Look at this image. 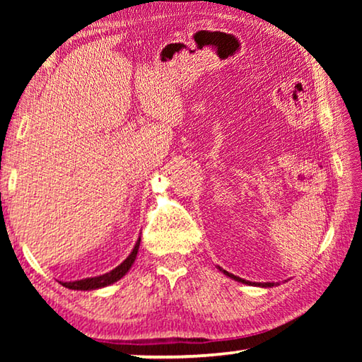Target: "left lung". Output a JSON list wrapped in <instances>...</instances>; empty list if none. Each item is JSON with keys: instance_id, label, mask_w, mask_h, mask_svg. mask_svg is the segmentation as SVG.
Instances as JSON below:
<instances>
[{"instance_id": "left-lung-1", "label": "left lung", "mask_w": 362, "mask_h": 362, "mask_svg": "<svg viewBox=\"0 0 362 362\" xmlns=\"http://www.w3.org/2000/svg\"><path fill=\"white\" fill-rule=\"evenodd\" d=\"M222 272L226 274V276H230V278H233L235 281H240V283H243V284H250V286H262V287H272V286H274V283H263V284H257V283H249V281H246V279H241V278H238V276H235V274H230L228 272H225V269H222Z\"/></svg>"}]
</instances>
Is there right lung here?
<instances>
[{
  "instance_id": "1",
  "label": "right lung",
  "mask_w": 362,
  "mask_h": 362,
  "mask_svg": "<svg viewBox=\"0 0 362 362\" xmlns=\"http://www.w3.org/2000/svg\"><path fill=\"white\" fill-rule=\"evenodd\" d=\"M139 246H140V238H139V241L136 243V246H134L129 257H127V259L122 262L121 265H118L115 269H112L110 273H105V274H102V276H95V278L70 281V283H62V286L69 287V289H73V291H93V289H100V287H105V286L116 283V281L121 279L127 272H129V268L132 267V263L137 257Z\"/></svg>"
}]
</instances>
